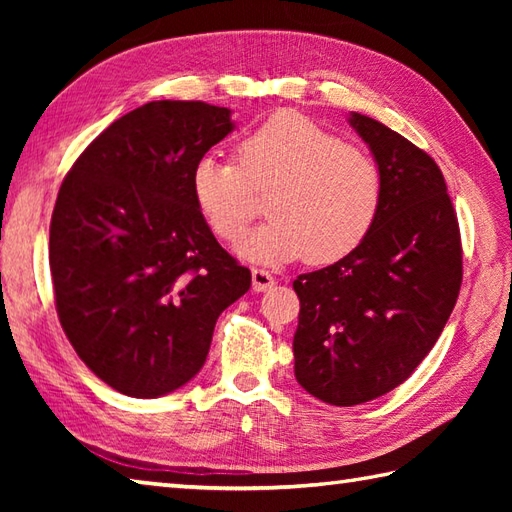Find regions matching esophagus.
<instances>
[{"instance_id": "1", "label": "esophagus", "mask_w": 512, "mask_h": 512, "mask_svg": "<svg viewBox=\"0 0 512 512\" xmlns=\"http://www.w3.org/2000/svg\"><path fill=\"white\" fill-rule=\"evenodd\" d=\"M250 275H253V290L255 292H266L275 286L273 275H270L264 268H253L250 270Z\"/></svg>"}]
</instances>
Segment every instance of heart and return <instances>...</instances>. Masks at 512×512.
Segmentation results:
<instances>
[{"mask_svg": "<svg viewBox=\"0 0 512 512\" xmlns=\"http://www.w3.org/2000/svg\"><path fill=\"white\" fill-rule=\"evenodd\" d=\"M237 160H195L191 195L211 231L235 244L255 215L253 191L271 189L270 220L237 246L248 262L284 264L306 255L314 266L334 264L372 231L383 198L376 160L310 118L270 116L239 143Z\"/></svg>", "mask_w": 512, "mask_h": 512, "instance_id": "b5f03b06", "label": "heart"}]
</instances>
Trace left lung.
<instances>
[{
  "instance_id": "1",
  "label": "left lung",
  "mask_w": 512,
  "mask_h": 512,
  "mask_svg": "<svg viewBox=\"0 0 512 512\" xmlns=\"http://www.w3.org/2000/svg\"><path fill=\"white\" fill-rule=\"evenodd\" d=\"M383 178L376 222L339 262L295 279L297 383L352 407L413 374L447 325L462 286L458 215L440 167L405 136L350 114Z\"/></svg>"
}]
</instances>
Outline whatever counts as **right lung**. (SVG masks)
<instances>
[{
  "mask_svg": "<svg viewBox=\"0 0 512 512\" xmlns=\"http://www.w3.org/2000/svg\"><path fill=\"white\" fill-rule=\"evenodd\" d=\"M235 129L228 107L151 101L94 138L50 222L54 303L72 347L132 398L187 385L215 321L250 288L191 195V169Z\"/></svg>",
  "mask_w": 512,
  "mask_h": 512,
  "instance_id": "add662e5",
  "label": "right lung"
}]
</instances>
